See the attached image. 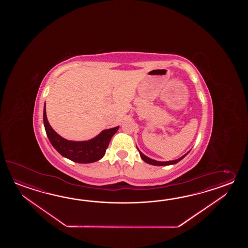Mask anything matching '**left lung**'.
Listing matches in <instances>:
<instances>
[{"mask_svg":"<svg viewBox=\"0 0 248 248\" xmlns=\"http://www.w3.org/2000/svg\"><path fill=\"white\" fill-rule=\"evenodd\" d=\"M137 150H138V152L140 153V156H141V158H142V160H143L144 162H146V163L148 164H151V165H153V166H169V165H173V164L177 163V162H179L180 160H182L183 158H185V156L189 153H186V154H185L183 157H181V158H178V159L170 160V161H157V160L153 159V158H148L147 156H145L144 154H142V153L139 151V149H138V148H137Z\"/></svg>","mask_w":248,"mask_h":248,"instance_id":"left-lung-1","label":"left lung"}]
</instances>
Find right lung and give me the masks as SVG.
I'll list each match as a JSON object with an SVG mask.
<instances>
[{
	"label": "right lung",
	"mask_w": 248,
	"mask_h": 248,
	"mask_svg": "<svg viewBox=\"0 0 248 248\" xmlns=\"http://www.w3.org/2000/svg\"><path fill=\"white\" fill-rule=\"evenodd\" d=\"M43 123L47 138L53 147L64 158L77 163H92L103 158L111 137L119 129V126H115L103 130L98 136L89 141H69L60 137L49 125L46 115L45 104L43 109Z\"/></svg>",
	"instance_id": "1"
}]
</instances>
